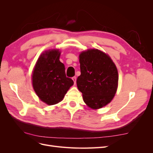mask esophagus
<instances>
[{
  "label": "esophagus",
  "mask_w": 153,
  "mask_h": 153,
  "mask_svg": "<svg viewBox=\"0 0 153 153\" xmlns=\"http://www.w3.org/2000/svg\"><path fill=\"white\" fill-rule=\"evenodd\" d=\"M72 80H73V82H74V84H76V76H73V77L72 78Z\"/></svg>",
  "instance_id": "obj_1"
}]
</instances>
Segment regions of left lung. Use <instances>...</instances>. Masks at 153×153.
Returning a JSON list of instances; mask_svg holds the SVG:
<instances>
[{
  "mask_svg": "<svg viewBox=\"0 0 153 153\" xmlns=\"http://www.w3.org/2000/svg\"><path fill=\"white\" fill-rule=\"evenodd\" d=\"M79 61L81 75L76 84L83 100L92 109L102 108L112 101L117 91V68L108 55L98 49L82 52Z\"/></svg>",
  "mask_w": 153,
  "mask_h": 153,
  "instance_id": "left-lung-1",
  "label": "left lung"
}]
</instances>
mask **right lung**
Returning <instances> with one entry per match:
<instances>
[{
  "label": "right lung",
  "instance_id": "1",
  "mask_svg": "<svg viewBox=\"0 0 153 153\" xmlns=\"http://www.w3.org/2000/svg\"><path fill=\"white\" fill-rule=\"evenodd\" d=\"M59 50L45 51L36 62L32 73V85L39 99L48 105L62 101L73 80L66 77L65 67L59 61Z\"/></svg>",
  "mask_w": 153,
  "mask_h": 153
}]
</instances>
